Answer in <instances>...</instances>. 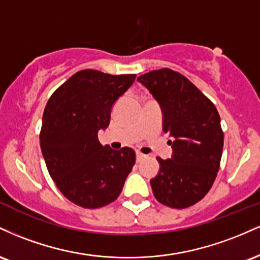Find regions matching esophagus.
<instances>
[{
	"mask_svg": "<svg viewBox=\"0 0 260 260\" xmlns=\"http://www.w3.org/2000/svg\"><path fill=\"white\" fill-rule=\"evenodd\" d=\"M136 155H137V161H138V162H140V161H142L145 157V155L140 153V151H137Z\"/></svg>",
	"mask_w": 260,
	"mask_h": 260,
	"instance_id": "34e87169",
	"label": "esophagus"
}]
</instances>
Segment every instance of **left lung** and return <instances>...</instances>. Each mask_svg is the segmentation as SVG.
Listing matches in <instances>:
<instances>
[{"label":"left lung","mask_w":260,"mask_h":260,"mask_svg":"<svg viewBox=\"0 0 260 260\" xmlns=\"http://www.w3.org/2000/svg\"><path fill=\"white\" fill-rule=\"evenodd\" d=\"M159 103L162 129L172 140L171 159L156 157L159 174L150 180L157 202L183 209L209 192L220 168L223 133L215 105L182 74L162 68L137 78Z\"/></svg>","instance_id":"left-lung-1"}]
</instances>
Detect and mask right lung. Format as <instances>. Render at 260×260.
Returning <instances> with one entry per match:
<instances>
[{
	"label": "right lung",
	"instance_id": "right-lung-1",
	"mask_svg": "<svg viewBox=\"0 0 260 260\" xmlns=\"http://www.w3.org/2000/svg\"><path fill=\"white\" fill-rule=\"evenodd\" d=\"M136 77L79 71L45 106L40 147L46 168L62 194L79 207L96 209L116 201L132 171L133 149L104 147L98 132L109 126L113 104Z\"/></svg>",
	"mask_w": 260,
	"mask_h": 260
}]
</instances>
